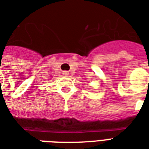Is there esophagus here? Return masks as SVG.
<instances>
[{
	"label": "esophagus",
	"mask_w": 149,
	"mask_h": 149,
	"mask_svg": "<svg viewBox=\"0 0 149 149\" xmlns=\"http://www.w3.org/2000/svg\"><path fill=\"white\" fill-rule=\"evenodd\" d=\"M62 73H63V75H64V76H68V72L64 71V72H62Z\"/></svg>",
	"instance_id": "34e87169"
}]
</instances>
